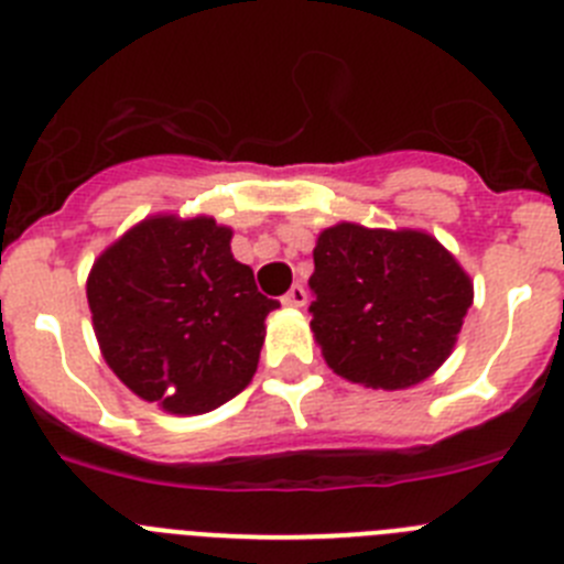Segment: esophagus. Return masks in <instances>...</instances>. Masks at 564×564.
Segmentation results:
<instances>
[{"label": "esophagus", "mask_w": 564, "mask_h": 564, "mask_svg": "<svg viewBox=\"0 0 564 564\" xmlns=\"http://www.w3.org/2000/svg\"><path fill=\"white\" fill-rule=\"evenodd\" d=\"M282 305H288V307H305L307 305V291H305V285H293L291 291L285 293V296H282Z\"/></svg>", "instance_id": "obj_1"}]
</instances>
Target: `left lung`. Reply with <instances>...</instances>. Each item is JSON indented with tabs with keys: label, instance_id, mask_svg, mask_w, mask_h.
<instances>
[{
	"label": "left lung",
	"instance_id": "8db88e82",
	"mask_svg": "<svg viewBox=\"0 0 564 564\" xmlns=\"http://www.w3.org/2000/svg\"><path fill=\"white\" fill-rule=\"evenodd\" d=\"M313 336L336 376L403 390L449 358L471 279L423 231L338 223L313 248Z\"/></svg>",
	"mask_w": 564,
	"mask_h": 564
}]
</instances>
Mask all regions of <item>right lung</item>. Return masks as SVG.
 <instances>
[{"instance_id": "add662e5", "label": "right lung", "mask_w": 564, "mask_h": 564, "mask_svg": "<svg viewBox=\"0 0 564 564\" xmlns=\"http://www.w3.org/2000/svg\"><path fill=\"white\" fill-rule=\"evenodd\" d=\"M98 344L129 390L172 415L231 401L257 372L276 299L231 253L212 217H149L109 246L87 279Z\"/></svg>"}]
</instances>
